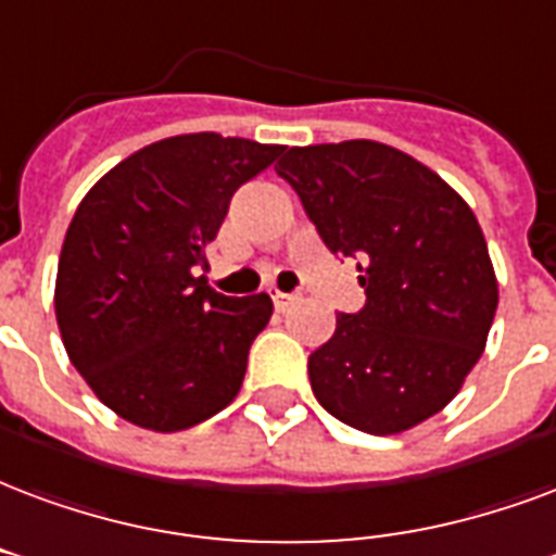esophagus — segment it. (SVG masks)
<instances>
[{
    "label": "esophagus",
    "mask_w": 556,
    "mask_h": 556,
    "mask_svg": "<svg viewBox=\"0 0 556 556\" xmlns=\"http://www.w3.org/2000/svg\"><path fill=\"white\" fill-rule=\"evenodd\" d=\"M270 298H274V306H277V312L291 309V306L298 303V294H286V291H274Z\"/></svg>",
    "instance_id": "esophagus-1"
}]
</instances>
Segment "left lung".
<instances>
[{
    "mask_svg": "<svg viewBox=\"0 0 556 556\" xmlns=\"http://www.w3.org/2000/svg\"><path fill=\"white\" fill-rule=\"evenodd\" d=\"M277 174L327 250L362 270L365 306L339 312L332 339L309 356L318 404L371 435L445 409L497 309L475 212L430 167L377 141L291 147Z\"/></svg>",
    "mask_w": 556,
    "mask_h": 556,
    "instance_id": "8db88e82",
    "label": "left lung"
}]
</instances>
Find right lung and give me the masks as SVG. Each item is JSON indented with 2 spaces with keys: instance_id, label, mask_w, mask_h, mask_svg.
I'll use <instances>...</instances> for the list:
<instances>
[{
  "instance_id": "add662e5",
  "label": "right lung",
  "mask_w": 556,
  "mask_h": 556,
  "mask_svg": "<svg viewBox=\"0 0 556 556\" xmlns=\"http://www.w3.org/2000/svg\"><path fill=\"white\" fill-rule=\"evenodd\" d=\"M279 152L217 131L164 138L102 176L70 220L61 339L93 394L131 425L188 430L241 389L274 303L265 291L226 298L197 270L232 194Z\"/></svg>"
}]
</instances>
